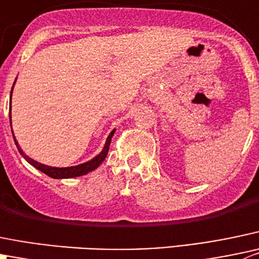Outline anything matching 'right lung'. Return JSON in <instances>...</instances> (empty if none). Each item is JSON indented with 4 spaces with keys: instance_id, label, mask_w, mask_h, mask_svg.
<instances>
[{
    "instance_id": "right-lung-1",
    "label": "right lung",
    "mask_w": 259,
    "mask_h": 259,
    "mask_svg": "<svg viewBox=\"0 0 259 259\" xmlns=\"http://www.w3.org/2000/svg\"><path fill=\"white\" fill-rule=\"evenodd\" d=\"M12 89H14V86H12ZM11 95H12V90H11ZM10 124H11V101H10ZM114 133H115V129L109 134V137H107V139H106V143H105L104 149H102V152L100 153L99 155H96L95 158H92V159L89 160V162L82 163V164L73 165V167H64V168L50 167V165L41 164V163L36 162V160H34L32 158H30L29 155L25 154V153L22 152L21 148H20L19 143H17L16 138H15V135H14V132H12V135H14L15 144H16L20 154H21L22 157H24L25 159H26L27 162L32 165V167H35L36 169L41 170L42 173H45V175L49 176V177H52V178H72V177H78V176L87 175V173L91 172V170L96 169V168L99 167L102 162H104L105 158H106V155H107V152H109L110 143H111V138H112V135H114Z\"/></svg>"
}]
</instances>
